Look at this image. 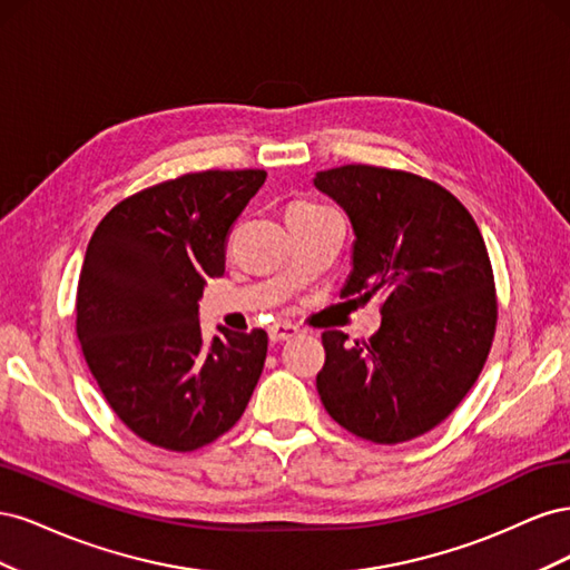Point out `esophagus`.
Here are the masks:
<instances>
[{
	"mask_svg": "<svg viewBox=\"0 0 570 570\" xmlns=\"http://www.w3.org/2000/svg\"><path fill=\"white\" fill-rule=\"evenodd\" d=\"M299 333V327L295 323H287V321H281V323H273L268 327V337L271 342H285L289 337H295Z\"/></svg>",
	"mask_w": 570,
	"mask_h": 570,
	"instance_id": "obj_1",
	"label": "esophagus"
}]
</instances>
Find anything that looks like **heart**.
<instances>
[{
	"label": "heart",
	"mask_w": 570,
	"mask_h": 570,
	"mask_svg": "<svg viewBox=\"0 0 570 570\" xmlns=\"http://www.w3.org/2000/svg\"><path fill=\"white\" fill-rule=\"evenodd\" d=\"M295 206H318V204H312V202H299V204H295Z\"/></svg>",
	"instance_id": "obj_1"
}]
</instances>
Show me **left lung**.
I'll use <instances>...</instances> for the list:
<instances>
[{
	"instance_id": "left-lung-1",
	"label": "left lung",
	"mask_w": 570,
	"mask_h": 570,
	"mask_svg": "<svg viewBox=\"0 0 570 570\" xmlns=\"http://www.w3.org/2000/svg\"><path fill=\"white\" fill-rule=\"evenodd\" d=\"M314 185L350 216L342 297H383L368 342L323 333L316 387L325 411L377 444L440 425L485 366L497 325L490 256L465 206L433 180L364 164L318 170Z\"/></svg>"
}]
</instances>
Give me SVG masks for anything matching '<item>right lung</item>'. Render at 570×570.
I'll list each match as a JSON object with an SVG mask.
<instances>
[{"label":"right lung","mask_w":570,"mask_h":570,"mask_svg":"<svg viewBox=\"0 0 570 570\" xmlns=\"http://www.w3.org/2000/svg\"><path fill=\"white\" fill-rule=\"evenodd\" d=\"M266 170H202L142 189L101 218L78 281L76 333L116 416L137 438L195 452L243 416L264 331L206 342L199 297L226 271V237Z\"/></svg>","instance_id":"1"}]
</instances>
